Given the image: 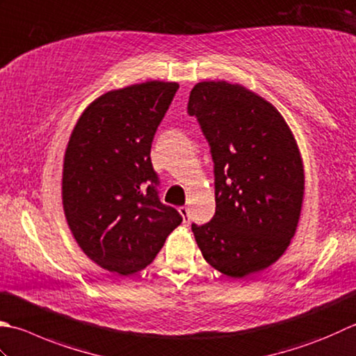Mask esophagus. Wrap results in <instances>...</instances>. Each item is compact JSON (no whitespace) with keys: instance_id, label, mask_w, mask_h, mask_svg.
I'll return each instance as SVG.
<instances>
[{"instance_id":"1","label":"esophagus","mask_w":356,"mask_h":356,"mask_svg":"<svg viewBox=\"0 0 356 356\" xmlns=\"http://www.w3.org/2000/svg\"><path fill=\"white\" fill-rule=\"evenodd\" d=\"M179 213L182 214V218H184V224H190V210H188L186 207H179Z\"/></svg>"}]
</instances>
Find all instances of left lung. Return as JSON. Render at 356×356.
<instances>
[{
	"label": "left lung",
	"mask_w": 356,
	"mask_h": 356,
	"mask_svg": "<svg viewBox=\"0 0 356 356\" xmlns=\"http://www.w3.org/2000/svg\"><path fill=\"white\" fill-rule=\"evenodd\" d=\"M214 162L216 213L191 229L205 261L245 277L270 267L295 236L304 199V166L293 134L273 104L228 81L191 89Z\"/></svg>",
	"instance_id": "left-lung-1"
}]
</instances>
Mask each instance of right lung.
Returning a JSON list of instances; mask_svg holds the SVG:
<instances>
[{
	"mask_svg": "<svg viewBox=\"0 0 356 356\" xmlns=\"http://www.w3.org/2000/svg\"><path fill=\"white\" fill-rule=\"evenodd\" d=\"M179 85L146 81L100 95L83 111L63 163V210L90 261L128 276L154 261L180 225L160 202L151 143Z\"/></svg>",
	"mask_w": 356,
	"mask_h": 356,
	"instance_id": "obj_1",
	"label": "right lung"
}]
</instances>
